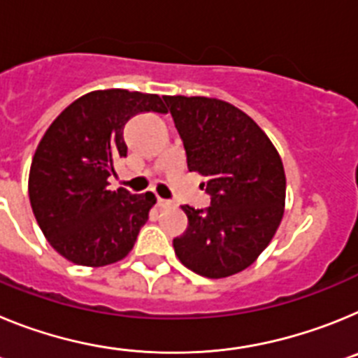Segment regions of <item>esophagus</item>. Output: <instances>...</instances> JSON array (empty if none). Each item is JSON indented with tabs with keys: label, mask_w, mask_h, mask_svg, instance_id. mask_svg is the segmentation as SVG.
<instances>
[{
	"label": "esophagus",
	"mask_w": 358,
	"mask_h": 358,
	"mask_svg": "<svg viewBox=\"0 0 358 358\" xmlns=\"http://www.w3.org/2000/svg\"><path fill=\"white\" fill-rule=\"evenodd\" d=\"M157 206H159V208H170V206H172V202L164 201V199L157 197Z\"/></svg>",
	"instance_id": "1"
}]
</instances>
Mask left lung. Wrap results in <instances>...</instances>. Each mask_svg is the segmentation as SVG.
Instances as JSON below:
<instances>
[{"label": "left lung", "instance_id": "left-lung-1", "mask_svg": "<svg viewBox=\"0 0 358 358\" xmlns=\"http://www.w3.org/2000/svg\"><path fill=\"white\" fill-rule=\"evenodd\" d=\"M186 150L204 177L211 206H182L188 227L173 238L177 258L204 278L240 273L264 252L285 211L287 179L273 141L233 103L206 96H163Z\"/></svg>", "mask_w": 358, "mask_h": 358}]
</instances>
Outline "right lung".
<instances>
[{
    "mask_svg": "<svg viewBox=\"0 0 358 358\" xmlns=\"http://www.w3.org/2000/svg\"><path fill=\"white\" fill-rule=\"evenodd\" d=\"M166 113L157 94L91 91L69 103L44 132L28 176V195L43 235L66 260L103 267L134 248L154 194L110 192L107 177L127 157L125 125L140 113Z\"/></svg>",
    "mask_w": 358,
    "mask_h": 358,
    "instance_id": "1",
    "label": "right lung"
}]
</instances>
